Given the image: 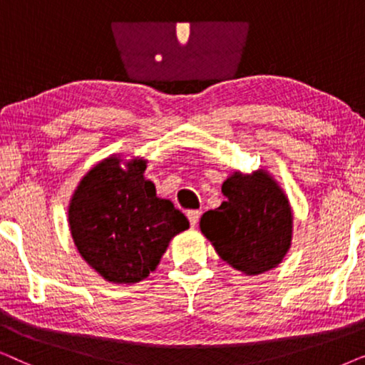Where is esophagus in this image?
Wrapping results in <instances>:
<instances>
[{
	"mask_svg": "<svg viewBox=\"0 0 365 365\" xmlns=\"http://www.w3.org/2000/svg\"><path fill=\"white\" fill-rule=\"evenodd\" d=\"M199 216H201V212L199 211H187V219L189 222H191V226H196L199 221Z\"/></svg>",
	"mask_w": 365,
	"mask_h": 365,
	"instance_id": "1",
	"label": "esophagus"
}]
</instances>
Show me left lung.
<instances>
[{
	"instance_id": "1",
	"label": "left lung",
	"mask_w": 365,
	"mask_h": 365,
	"mask_svg": "<svg viewBox=\"0 0 365 365\" xmlns=\"http://www.w3.org/2000/svg\"><path fill=\"white\" fill-rule=\"evenodd\" d=\"M222 194L226 201L202 214L204 236L237 271L261 274L276 267L292 234L291 207L281 187L262 171L236 173L224 181Z\"/></svg>"
}]
</instances>
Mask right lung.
<instances>
[{"instance_id": "right-lung-1", "label": "right lung", "mask_w": 365, "mask_h": 365, "mask_svg": "<svg viewBox=\"0 0 365 365\" xmlns=\"http://www.w3.org/2000/svg\"><path fill=\"white\" fill-rule=\"evenodd\" d=\"M146 163L109 158L93 168L69 204V226L78 251L109 282L133 284L154 271L171 237L189 221L144 179Z\"/></svg>"}]
</instances>
